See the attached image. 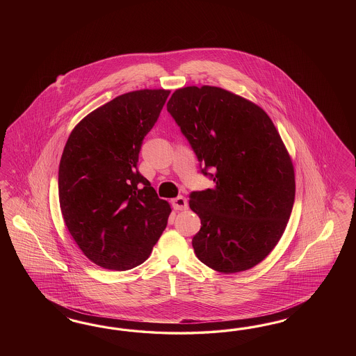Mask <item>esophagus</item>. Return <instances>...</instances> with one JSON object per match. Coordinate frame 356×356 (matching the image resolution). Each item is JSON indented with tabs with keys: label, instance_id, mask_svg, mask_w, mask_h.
<instances>
[{
	"label": "esophagus",
	"instance_id": "1",
	"mask_svg": "<svg viewBox=\"0 0 356 356\" xmlns=\"http://www.w3.org/2000/svg\"><path fill=\"white\" fill-rule=\"evenodd\" d=\"M171 204L175 210H186L188 209V201H186V198H184L183 195L173 198Z\"/></svg>",
	"mask_w": 356,
	"mask_h": 356
}]
</instances>
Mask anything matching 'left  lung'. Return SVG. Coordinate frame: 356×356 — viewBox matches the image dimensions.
<instances>
[{"label": "left lung", "mask_w": 356, "mask_h": 356, "mask_svg": "<svg viewBox=\"0 0 356 356\" xmlns=\"http://www.w3.org/2000/svg\"><path fill=\"white\" fill-rule=\"evenodd\" d=\"M167 111L216 183L189 195L201 219L195 256L226 274L256 266L278 244L295 201L293 165L280 133L262 108L220 87L179 88Z\"/></svg>", "instance_id": "obj_1"}]
</instances>
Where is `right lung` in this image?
Listing matches in <instances>:
<instances>
[{"label":"right lung","mask_w":356,"mask_h":356,"mask_svg":"<svg viewBox=\"0 0 356 356\" xmlns=\"http://www.w3.org/2000/svg\"><path fill=\"white\" fill-rule=\"evenodd\" d=\"M170 95L140 90L92 111L70 133L58 167L65 225L87 259L133 269L150 256L171 207L137 168L140 146Z\"/></svg>","instance_id":"add662e5"}]
</instances>
